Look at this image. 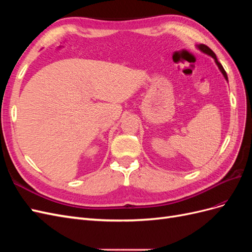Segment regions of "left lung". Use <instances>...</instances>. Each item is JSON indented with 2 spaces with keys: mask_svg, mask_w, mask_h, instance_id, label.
I'll return each instance as SVG.
<instances>
[{
  "mask_svg": "<svg viewBox=\"0 0 252 252\" xmlns=\"http://www.w3.org/2000/svg\"><path fill=\"white\" fill-rule=\"evenodd\" d=\"M196 46V48L199 49V50H201L203 53H205V55H207V56H209V57H211L213 60H215V62H216V64H217V66L219 67V69H220V71L222 72V74H223V77L225 78V80L228 82V78H227V73H226V71L224 70V68H223V66H222V64H220L219 61H218V59H217V56H216V53L213 52L209 47H207L206 46V45H203V44H199V45H195Z\"/></svg>",
  "mask_w": 252,
  "mask_h": 252,
  "instance_id": "1",
  "label": "left lung"
}]
</instances>
